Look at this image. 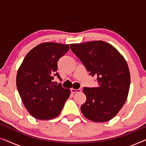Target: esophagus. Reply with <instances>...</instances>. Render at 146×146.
<instances>
[{
  "label": "esophagus",
  "mask_w": 146,
  "mask_h": 146,
  "mask_svg": "<svg viewBox=\"0 0 146 146\" xmlns=\"http://www.w3.org/2000/svg\"><path fill=\"white\" fill-rule=\"evenodd\" d=\"M82 91L81 89H74V88H72L71 89V92L73 93V94H75V93H77V92H80Z\"/></svg>",
  "instance_id": "34e87169"
}]
</instances>
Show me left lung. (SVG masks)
<instances>
[{
	"instance_id": "left-lung-1",
	"label": "left lung",
	"mask_w": 146,
	"mask_h": 146,
	"mask_svg": "<svg viewBox=\"0 0 146 146\" xmlns=\"http://www.w3.org/2000/svg\"><path fill=\"white\" fill-rule=\"evenodd\" d=\"M72 51L80 60L98 86L84 88L86 102L81 106L84 116L95 122L113 118L126 101L130 85L127 62L117 50L102 40L71 44Z\"/></svg>"
}]
</instances>
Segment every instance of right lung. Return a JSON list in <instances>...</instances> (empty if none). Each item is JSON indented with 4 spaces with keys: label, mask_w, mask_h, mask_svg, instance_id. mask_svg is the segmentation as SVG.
Segmentation results:
<instances>
[{
    "label": "right lung",
    "mask_w": 146,
    "mask_h": 146,
    "mask_svg": "<svg viewBox=\"0 0 146 146\" xmlns=\"http://www.w3.org/2000/svg\"><path fill=\"white\" fill-rule=\"evenodd\" d=\"M69 48V44H40L26 55L18 70V91L26 109L36 119L57 117L68 99L70 90L55 85L52 80L53 76L60 77L58 61Z\"/></svg>",
    "instance_id": "1"
}]
</instances>
